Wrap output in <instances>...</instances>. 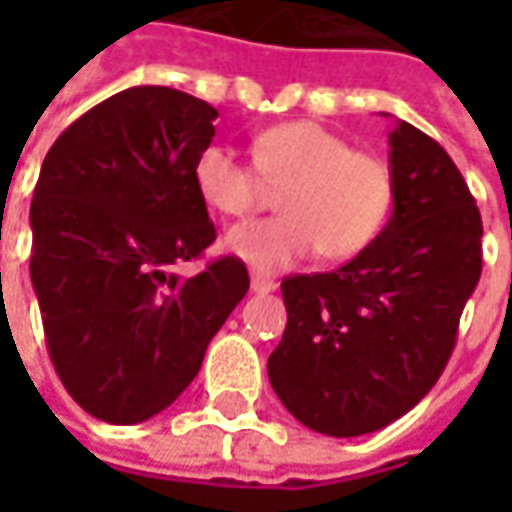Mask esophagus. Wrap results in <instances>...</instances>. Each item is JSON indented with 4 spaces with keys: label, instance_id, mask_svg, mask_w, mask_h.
<instances>
[{
    "label": "esophagus",
    "instance_id": "34e87169",
    "mask_svg": "<svg viewBox=\"0 0 512 512\" xmlns=\"http://www.w3.org/2000/svg\"><path fill=\"white\" fill-rule=\"evenodd\" d=\"M250 290H253V293H270V290H276V282L262 276V273H253V276H250Z\"/></svg>",
    "mask_w": 512,
    "mask_h": 512
}]
</instances>
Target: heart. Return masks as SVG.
<instances>
[{
  "label": "heart",
  "instance_id": "1",
  "mask_svg": "<svg viewBox=\"0 0 512 512\" xmlns=\"http://www.w3.org/2000/svg\"><path fill=\"white\" fill-rule=\"evenodd\" d=\"M282 187V216L227 230L225 247L259 270H282L322 253L353 259L370 247L393 210V173L376 153L319 122H282L253 136V165L230 145H207L193 159V187L219 216H247Z\"/></svg>",
  "mask_w": 512,
  "mask_h": 512
}]
</instances>
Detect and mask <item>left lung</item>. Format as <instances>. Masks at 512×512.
<instances>
[{
  "label": "left lung",
  "instance_id": "left-lung-1",
  "mask_svg": "<svg viewBox=\"0 0 512 512\" xmlns=\"http://www.w3.org/2000/svg\"><path fill=\"white\" fill-rule=\"evenodd\" d=\"M393 216L333 273L287 276V327L267 376L287 410L325 436H362L439 382L482 276V216L447 150L399 122L390 133Z\"/></svg>",
  "mask_w": 512,
  "mask_h": 512
}]
</instances>
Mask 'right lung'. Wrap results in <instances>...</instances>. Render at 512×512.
<instances>
[{
  "instance_id": "obj_1",
  "label": "right lung",
  "mask_w": 512,
  "mask_h": 512,
  "mask_svg": "<svg viewBox=\"0 0 512 512\" xmlns=\"http://www.w3.org/2000/svg\"><path fill=\"white\" fill-rule=\"evenodd\" d=\"M216 116L182 90L128 88L79 116L39 170L30 282L50 362L102 422H145L176 402L250 287L236 256L173 273L216 239L193 187Z\"/></svg>"
}]
</instances>
